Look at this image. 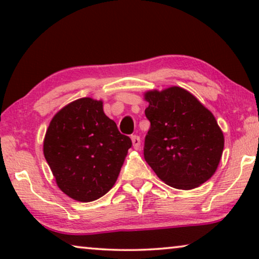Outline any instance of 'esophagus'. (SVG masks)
I'll return each instance as SVG.
<instances>
[{"label":"esophagus","instance_id":"1","mask_svg":"<svg viewBox=\"0 0 259 259\" xmlns=\"http://www.w3.org/2000/svg\"><path fill=\"white\" fill-rule=\"evenodd\" d=\"M131 139H132V144H133L134 150H139V147H140V138L138 137V136H132V137H131Z\"/></svg>","mask_w":259,"mask_h":259}]
</instances>
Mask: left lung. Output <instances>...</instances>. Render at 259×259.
<instances>
[{
    "mask_svg": "<svg viewBox=\"0 0 259 259\" xmlns=\"http://www.w3.org/2000/svg\"><path fill=\"white\" fill-rule=\"evenodd\" d=\"M144 99L151 122L144 157L155 175L178 190H192L207 182L224 150V134L213 114L178 86L148 91Z\"/></svg>",
    "mask_w": 259,
    "mask_h": 259,
    "instance_id": "8db88e82",
    "label": "left lung"
}]
</instances>
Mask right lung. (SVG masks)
<instances>
[{"label":"right lung","instance_id":"1","mask_svg":"<svg viewBox=\"0 0 259 259\" xmlns=\"http://www.w3.org/2000/svg\"><path fill=\"white\" fill-rule=\"evenodd\" d=\"M131 146L130 138L105 114L101 100L81 98L53 116L44 154L59 189L88 203L114 186Z\"/></svg>","mask_w":259,"mask_h":259}]
</instances>
